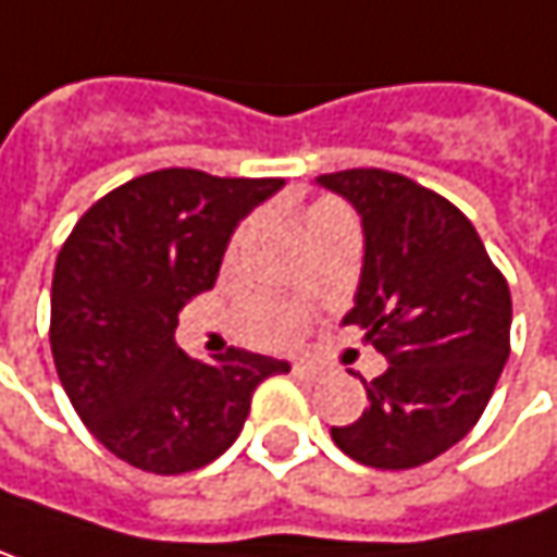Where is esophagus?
I'll return each instance as SVG.
<instances>
[{"mask_svg": "<svg viewBox=\"0 0 557 557\" xmlns=\"http://www.w3.org/2000/svg\"><path fill=\"white\" fill-rule=\"evenodd\" d=\"M293 376H296V380H319V376H322V373H319V367H315V363H309V360H296V363H293Z\"/></svg>", "mask_w": 557, "mask_h": 557, "instance_id": "1", "label": "esophagus"}]
</instances>
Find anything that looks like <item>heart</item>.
<instances>
[{
	"label": "heart",
	"mask_w": 557,
	"mask_h": 557,
	"mask_svg": "<svg viewBox=\"0 0 557 557\" xmlns=\"http://www.w3.org/2000/svg\"><path fill=\"white\" fill-rule=\"evenodd\" d=\"M331 213H344L341 207L334 203H315L309 207V213L302 216V228H309L315 220L322 216H331ZM245 238V232L235 235V245ZM302 331V315L296 309H286V306H277V302H251L242 309V334L255 344H286L293 341L296 334Z\"/></svg>",
	"instance_id": "heart-1"
}]
</instances>
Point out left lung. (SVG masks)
I'll return each mask as SVG.
<instances>
[{"label": "left lung", "instance_id": "8db88e82", "mask_svg": "<svg viewBox=\"0 0 557 557\" xmlns=\"http://www.w3.org/2000/svg\"><path fill=\"white\" fill-rule=\"evenodd\" d=\"M363 226V268L344 325L367 329L388 370L367 411L331 428L360 466L414 469L479 424L510 357V289L475 226L440 194L382 169L315 177Z\"/></svg>", "mask_w": 557, "mask_h": 557}]
</instances>
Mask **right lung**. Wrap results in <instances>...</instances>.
Returning <instances> with one entry per match:
<instances>
[{"instance_id":"obj_1","label":"right lung","mask_w":557,"mask_h":557,"mask_svg":"<svg viewBox=\"0 0 557 557\" xmlns=\"http://www.w3.org/2000/svg\"><path fill=\"white\" fill-rule=\"evenodd\" d=\"M280 177L162 169L101 197L60 248L50 289V347L60 382L117 459L181 475L223 456L251 395L286 360L228 347L213 363L175 341L184 302L216 283L238 223Z\"/></svg>"}]
</instances>
